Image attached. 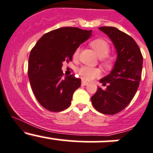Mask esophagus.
I'll list each match as a JSON object with an SVG mask.
<instances>
[{
  "mask_svg": "<svg viewBox=\"0 0 153 153\" xmlns=\"http://www.w3.org/2000/svg\"><path fill=\"white\" fill-rule=\"evenodd\" d=\"M88 85V82H85V81L82 82V85L85 86V85Z\"/></svg>",
  "mask_w": 153,
  "mask_h": 153,
  "instance_id": "1",
  "label": "esophagus"
}]
</instances>
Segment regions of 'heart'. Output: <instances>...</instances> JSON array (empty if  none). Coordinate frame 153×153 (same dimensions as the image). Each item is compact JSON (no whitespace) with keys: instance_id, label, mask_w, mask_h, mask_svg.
<instances>
[{"instance_id":"b5f03b06","label":"heart","mask_w":153,"mask_h":153,"mask_svg":"<svg viewBox=\"0 0 153 153\" xmlns=\"http://www.w3.org/2000/svg\"><path fill=\"white\" fill-rule=\"evenodd\" d=\"M91 46L100 58H102V64L105 68H111L114 60L111 57H107L110 51V45L106 40L103 39H97L91 42ZM79 48H77L74 53V58H77L79 53ZM78 74L84 80H92L96 77L100 76L101 71L97 68H91L83 66L78 70Z\"/></svg>"}]
</instances>
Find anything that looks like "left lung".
<instances>
[{
    "instance_id": "obj_1",
    "label": "left lung",
    "mask_w": 153,
    "mask_h": 153,
    "mask_svg": "<svg viewBox=\"0 0 153 153\" xmlns=\"http://www.w3.org/2000/svg\"><path fill=\"white\" fill-rule=\"evenodd\" d=\"M99 30L109 37L117 51V59L108 75L100 79L105 89L98 87L91 97L96 110L104 114H115L124 109L134 97L141 78L143 56L135 41L116 27Z\"/></svg>"
}]
</instances>
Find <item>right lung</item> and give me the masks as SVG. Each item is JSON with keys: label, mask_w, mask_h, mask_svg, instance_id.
<instances>
[{"label": "right lung", "mask_w": 153, "mask_h": 153, "mask_svg": "<svg viewBox=\"0 0 153 153\" xmlns=\"http://www.w3.org/2000/svg\"><path fill=\"white\" fill-rule=\"evenodd\" d=\"M91 32L77 27L56 29L42 36L30 51V85L39 103L48 111L57 112L70 106L81 79L74 74L62 78V63L71 61L74 51Z\"/></svg>", "instance_id": "add662e5"}]
</instances>
